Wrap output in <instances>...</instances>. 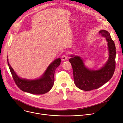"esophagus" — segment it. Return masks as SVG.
<instances>
[{"label":"esophagus","mask_w":123,"mask_h":123,"mask_svg":"<svg viewBox=\"0 0 123 123\" xmlns=\"http://www.w3.org/2000/svg\"><path fill=\"white\" fill-rule=\"evenodd\" d=\"M62 61H66L67 60V58H68V56L65 54V55H62Z\"/></svg>","instance_id":"esophagus-1"}]
</instances>
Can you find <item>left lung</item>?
Returning a JSON list of instances; mask_svg holds the SVG:
<instances>
[{"label":"left lung","instance_id":"left-lung-1","mask_svg":"<svg viewBox=\"0 0 123 123\" xmlns=\"http://www.w3.org/2000/svg\"><path fill=\"white\" fill-rule=\"evenodd\" d=\"M99 33L106 38L109 51V60L100 69H88L80 56L71 55L74 57L69 60L73 68L74 81L76 86L82 90L90 91L99 88L111 79L115 70L116 50L115 43L107 31L102 30Z\"/></svg>","mask_w":123,"mask_h":123}]
</instances>
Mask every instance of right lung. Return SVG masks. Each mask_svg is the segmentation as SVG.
Wrapping results in <instances>:
<instances>
[{
    "instance_id": "right-lung-1",
    "label": "right lung",
    "mask_w": 123,
    "mask_h": 123,
    "mask_svg": "<svg viewBox=\"0 0 123 123\" xmlns=\"http://www.w3.org/2000/svg\"><path fill=\"white\" fill-rule=\"evenodd\" d=\"M7 61L13 80L19 89L23 91L33 94H43L50 91L53 87L55 81V72L60 65L61 59H56L48 66L40 78L33 80L18 77L9 64L8 58Z\"/></svg>"
}]
</instances>
